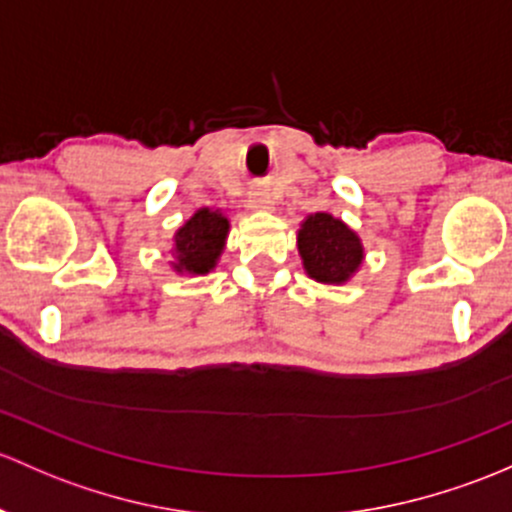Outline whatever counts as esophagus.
Listing matches in <instances>:
<instances>
[{
	"instance_id": "1",
	"label": "esophagus",
	"mask_w": 512,
	"mask_h": 512,
	"mask_svg": "<svg viewBox=\"0 0 512 512\" xmlns=\"http://www.w3.org/2000/svg\"><path fill=\"white\" fill-rule=\"evenodd\" d=\"M250 206L252 208H270L272 201L265 191H260V188H257V191L250 193Z\"/></svg>"
}]
</instances>
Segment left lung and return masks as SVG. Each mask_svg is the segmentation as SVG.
I'll list each match as a JSON object with an SVG mask.
<instances>
[{
	"label": "left lung",
	"mask_w": 512,
	"mask_h": 512,
	"mask_svg": "<svg viewBox=\"0 0 512 512\" xmlns=\"http://www.w3.org/2000/svg\"><path fill=\"white\" fill-rule=\"evenodd\" d=\"M299 255L316 282L341 284L358 270L363 247L358 235L328 213L309 215L299 230Z\"/></svg>",
	"instance_id": "left-lung-1"
}]
</instances>
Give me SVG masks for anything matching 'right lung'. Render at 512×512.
<instances>
[{"mask_svg":"<svg viewBox=\"0 0 512 512\" xmlns=\"http://www.w3.org/2000/svg\"><path fill=\"white\" fill-rule=\"evenodd\" d=\"M228 235V218L218 211H198L184 228L176 233V270L191 274H206L215 267L220 250Z\"/></svg>","mask_w":512,"mask_h":512,"instance_id":"obj_1","label":"right lung"}]
</instances>
